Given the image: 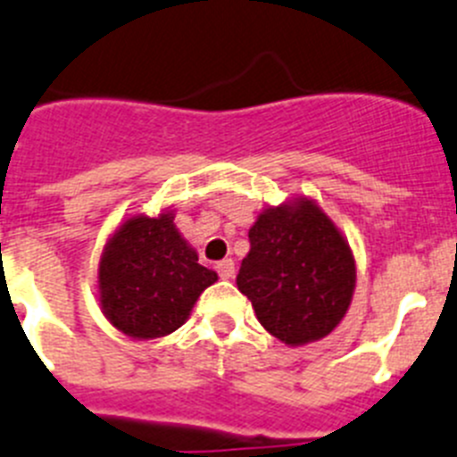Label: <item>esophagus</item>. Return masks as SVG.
I'll use <instances>...</instances> for the list:
<instances>
[{"mask_svg":"<svg viewBox=\"0 0 457 457\" xmlns=\"http://www.w3.org/2000/svg\"><path fill=\"white\" fill-rule=\"evenodd\" d=\"M216 270H219V275L223 279H232L234 270H237V266H234V259H223V262H219Z\"/></svg>","mask_w":457,"mask_h":457,"instance_id":"34e87169","label":"esophagus"}]
</instances>
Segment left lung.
Listing matches in <instances>:
<instances>
[{
	"label": "left lung",
	"instance_id": "8db88e82",
	"mask_svg": "<svg viewBox=\"0 0 457 457\" xmlns=\"http://www.w3.org/2000/svg\"><path fill=\"white\" fill-rule=\"evenodd\" d=\"M237 287L266 332L305 346L339 326L355 291V254L319 204L295 195L266 204L248 232Z\"/></svg>",
	"mask_w": 457,
	"mask_h": 457
}]
</instances>
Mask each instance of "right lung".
Listing matches in <instances>:
<instances>
[{
  "label": "right lung",
  "mask_w": 457,
  "mask_h": 457,
  "mask_svg": "<svg viewBox=\"0 0 457 457\" xmlns=\"http://www.w3.org/2000/svg\"><path fill=\"white\" fill-rule=\"evenodd\" d=\"M219 273L175 225V212L131 213L106 238L97 266V303L129 339H159L187 323L195 300Z\"/></svg>",
  "instance_id": "right-lung-1"
}]
</instances>
